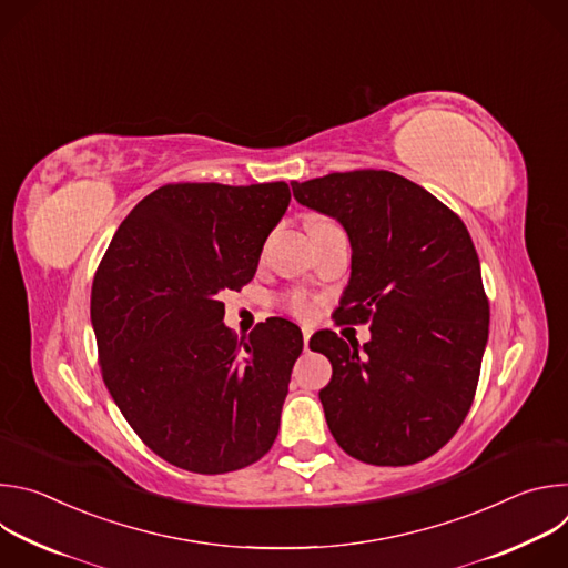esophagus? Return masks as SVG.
<instances>
[{
    "label": "esophagus",
    "instance_id": "esophagus-1",
    "mask_svg": "<svg viewBox=\"0 0 568 568\" xmlns=\"http://www.w3.org/2000/svg\"><path fill=\"white\" fill-rule=\"evenodd\" d=\"M310 337H312V331L310 328H303V348L310 351Z\"/></svg>",
    "mask_w": 568,
    "mask_h": 568
}]
</instances>
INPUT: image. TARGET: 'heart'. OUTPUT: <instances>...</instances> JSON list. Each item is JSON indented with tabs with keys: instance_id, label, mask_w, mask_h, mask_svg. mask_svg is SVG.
<instances>
[{
	"instance_id": "heart-1",
	"label": "heart",
	"mask_w": 568,
	"mask_h": 568,
	"mask_svg": "<svg viewBox=\"0 0 568 568\" xmlns=\"http://www.w3.org/2000/svg\"><path fill=\"white\" fill-rule=\"evenodd\" d=\"M310 235L316 237V235H326V233H333V231H342L339 224H335L333 220H312L310 222ZM283 305L287 312H292L294 316H301V318H312L316 307H314V301L307 298L303 292H287L283 296Z\"/></svg>"
}]
</instances>
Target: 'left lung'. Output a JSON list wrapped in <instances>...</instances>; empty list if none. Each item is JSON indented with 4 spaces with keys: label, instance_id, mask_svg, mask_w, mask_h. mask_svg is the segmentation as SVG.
Returning <instances> with one entry per match:
<instances>
[{
    "label": "left lung",
    "instance_id": "obj_1",
    "mask_svg": "<svg viewBox=\"0 0 568 568\" xmlns=\"http://www.w3.org/2000/svg\"><path fill=\"white\" fill-rule=\"evenodd\" d=\"M294 197L337 217L353 247L335 323H371V342L333 331L310 339L333 377L318 390L331 434L371 465H414L463 425L488 342L490 303L463 220L388 171L292 182Z\"/></svg>",
    "mask_w": 568,
    "mask_h": 568
}]
</instances>
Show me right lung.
<instances>
[{
  "label": "right lung",
  "mask_w": 568,
  "mask_h": 568,
  "mask_svg": "<svg viewBox=\"0 0 568 568\" xmlns=\"http://www.w3.org/2000/svg\"><path fill=\"white\" fill-rule=\"evenodd\" d=\"M290 197L285 182L166 184L130 211L97 270L103 382L134 434L175 467L235 471L276 440L303 335L272 316L237 342L220 294L254 278Z\"/></svg>",
  "instance_id": "right-lung-1"
}]
</instances>
